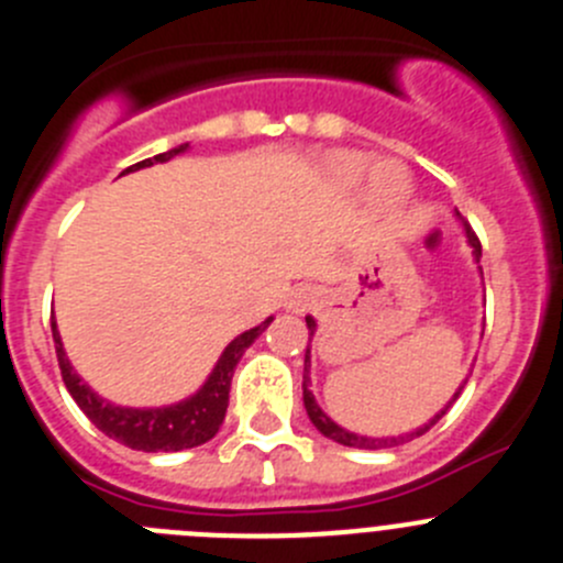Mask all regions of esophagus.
I'll list each match as a JSON object with an SVG mask.
<instances>
[{
    "label": "esophagus",
    "mask_w": 563,
    "mask_h": 563,
    "mask_svg": "<svg viewBox=\"0 0 563 563\" xmlns=\"http://www.w3.org/2000/svg\"><path fill=\"white\" fill-rule=\"evenodd\" d=\"M310 302H313V294L305 291V288H299V291L291 297V308L294 310H305Z\"/></svg>",
    "instance_id": "1"
}]
</instances>
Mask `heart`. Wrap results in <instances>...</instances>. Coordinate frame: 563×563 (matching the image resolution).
<instances>
[{
  "label": "heart",
  "mask_w": 563,
  "mask_h": 563,
  "mask_svg": "<svg viewBox=\"0 0 563 563\" xmlns=\"http://www.w3.org/2000/svg\"><path fill=\"white\" fill-rule=\"evenodd\" d=\"M371 170V159L363 154H352V151H343L330 159V173L335 176L338 184L343 187H354V184L363 181ZM371 189H374V198L382 206L393 209V206H401L409 195V184L404 178V173L393 165H379L371 173Z\"/></svg>",
  "instance_id": "b5f03b06"
}]
</instances>
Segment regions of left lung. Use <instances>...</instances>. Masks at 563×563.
I'll return each mask as SVG.
<instances>
[{
    "instance_id": "1",
    "label": "left lung",
    "mask_w": 563,
    "mask_h": 563,
    "mask_svg": "<svg viewBox=\"0 0 563 563\" xmlns=\"http://www.w3.org/2000/svg\"><path fill=\"white\" fill-rule=\"evenodd\" d=\"M456 217H460V214H456ZM462 225H465V236H467V244H471V247H473V258H476V264H478V261H482V242H478V236H476V233H473V228L467 225V222H462ZM478 269H482V266H478ZM305 321H308L310 338H313V332H316V321L310 319V316H305ZM465 382H467V379H465ZM460 393H462V387H460V390L454 393V398H451V401L445 404V407L440 409V412L434 415L432 420H429V423H423V427H420V429H415V432H409V434H398V438H365V434H354V432H349V429L338 427L335 420H332L330 415H327L324 409H321L319 404H316L313 393H310V343H308V349H305L302 401H305V409H308V418H310V423H313V427L319 429V432L324 434V438L335 440V443H341V445H349V449H368V451H374V449H393V445H401V443H407V440H412V438H420V434H427L429 429H432L434 423H438V420L443 418L445 412H449V407H451V404L456 401V398H460Z\"/></svg>"
}]
</instances>
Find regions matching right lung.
Masks as SVG:
<instances>
[{
  "instance_id": "1",
  "label": "right lung",
  "mask_w": 563,
  "mask_h": 563,
  "mask_svg": "<svg viewBox=\"0 0 563 563\" xmlns=\"http://www.w3.org/2000/svg\"><path fill=\"white\" fill-rule=\"evenodd\" d=\"M187 148L189 143H184L178 145V148L154 156V159L136 162V165H131L125 173L140 170V167H151L154 162H170L173 156L184 154ZM269 324L272 316L266 321H261L258 327H253V330L233 338L225 346V352L220 354V360H217L214 371H211L209 379L203 382V387H200L195 396L184 398V401L178 404H170V407H118V404L101 398L96 390H90L87 382H81V376L76 374L70 360L65 357L63 338H59L57 332V321H52V335L65 387H68V393L74 396V401L79 404L81 412L90 418V423H96L107 438L118 440V443L129 445V449L156 454V451L195 449V445L209 443V440L220 432L222 420H225L233 368H236L242 354L250 349V343H253Z\"/></svg>"
}]
</instances>
